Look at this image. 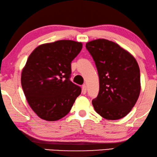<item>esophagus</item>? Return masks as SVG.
I'll return each mask as SVG.
<instances>
[{"instance_id":"1","label":"esophagus","mask_w":157,"mask_h":157,"mask_svg":"<svg viewBox=\"0 0 157 157\" xmlns=\"http://www.w3.org/2000/svg\"><path fill=\"white\" fill-rule=\"evenodd\" d=\"M82 89V93L84 94H86V92H87V86H86V85H83Z\"/></svg>"}]
</instances>
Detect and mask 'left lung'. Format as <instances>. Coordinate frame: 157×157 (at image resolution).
Wrapping results in <instances>:
<instances>
[{"instance_id": "1", "label": "left lung", "mask_w": 157, "mask_h": 157, "mask_svg": "<svg viewBox=\"0 0 157 157\" xmlns=\"http://www.w3.org/2000/svg\"><path fill=\"white\" fill-rule=\"evenodd\" d=\"M100 79L98 97L92 100L95 111L115 120L131 111L140 93V70L135 58L114 42L98 39L86 43Z\"/></svg>"}]
</instances>
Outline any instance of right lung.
Listing matches in <instances>:
<instances>
[{
	"label": "right lung",
	"instance_id": "obj_1",
	"mask_svg": "<svg viewBox=\"0 0 157 157\" xmlns=\"http://www.w3.org/2000/svg\"><path fill=\"white\" fill-rule=\"evenodd\" d=\"M82 44L62 40L38 46L30 55L21 75L27 101L39 117L57 121L67 115L81 87L70 80L71 63Z\"/></svg>",
	"mask_w": 157,
	"mask_h": 157
}]
</instances>
